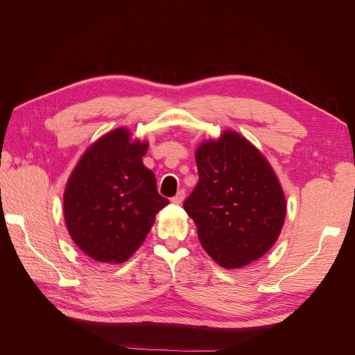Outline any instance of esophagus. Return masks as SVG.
Here are the masks:
<instances>
[{
	"instance_id": "esophagus-1",
	"label": "esophagus",
	"mask_w": 355,
	"mask_h": 355,
	"mask_svg": "<svg viewBox=\"0 0 355 355\" xmlns=\"http://www.w3.org/2000/svg\"><path fill=\"white\" fill-rule=\"evenodd\" d=\"M185 200V191L184 189H180L178 194L171 198V202H175V204H182V201Z\"/></svg>"
}]
</instances>
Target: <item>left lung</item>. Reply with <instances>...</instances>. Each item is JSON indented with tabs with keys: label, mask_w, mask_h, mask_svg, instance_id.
I'll list each match as a JSON object with an SVG mask.
<instances>
[{
	"label": "left lung",
	"mask_w": 355,
	"mask_h": 355,
	"mask_svg": "<svg viewBox=\"0 0 355 355\" xmlns=\"http://www.w3.org/2000/svg\"><path fill=\"white\" fill-rule=\"evenodd\" d=\"M196 161L200 179L184 209L204 250L227 270L259 259L286 218V198L271 166L235 132L204 142Z\"/></svg>",
	"instance_id": "8db88e82"
}]
</instances>
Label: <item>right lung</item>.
<instances>
[{
  "label": "right lung",
  "instance_id": "add662e5",
  "mask_svg": "<svg viewBox=\"0 0 355 355\" xmlns=\"http://www.w3.org/2000/svg\"><path fill=\"white\" fill-rule=\"evenodd\" d=\"M146 142H130L125 128L92 145L72 171L63 197L71 239L94 261L128 259L153 228L168 200L144 166Z\"/></svg>",
  "mask_w": 355,
  "mask_h": 355
}]
</instances>
